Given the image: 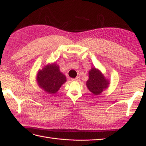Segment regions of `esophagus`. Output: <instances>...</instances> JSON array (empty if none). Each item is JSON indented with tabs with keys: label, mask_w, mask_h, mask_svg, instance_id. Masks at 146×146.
Returning a JSON list of instances; mask_svg holds the SVG:
<instances>
[{
	"label": "esophagus",
	"mask_w": 146,
	"mask_h": 146,
	"mask_svg": "<svg viewBox=\"0 0 146 146\" xmlns=\"http://www.w3.org/2000/svg\"><path fill=\"white\" fill-rule=\"evenodd\" d=\"M71 80H72V81L78 82V81H80V77H77L76 78H72Z\"/></svg>",
	"instance_id": "esophagus-1"
}]
</instances>
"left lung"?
<instances>
[{"label": "left lung", "instance_id": "left-lung-1", "mask_svg": "<svg viewBox=\"0 0 146 146\" xmlns=\"http://www.w3.org/2000/svg\"><path fill=\"white\" fill-rule=\"evenodd\" d=\"M109 84L110 82L99 69L92 68L89 71V79L86 82V86L94 95L100 94L108 87Z\"/></svg>", "mask_w": 146, "mask_h": 146}]
</instances>
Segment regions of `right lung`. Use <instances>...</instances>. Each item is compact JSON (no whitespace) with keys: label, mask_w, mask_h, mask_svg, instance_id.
I'll use <instances>...</instances> for the list:
<instances>
[{"label":"right lung","mask_w":146,"mask_h":146,"mask_svg":"<svg viewBox=\"0 0 146 146\" xmlns=\"http://www.w3.org/2000/svg\"><path fill=\"white\" fill-rule=\"evenodd\" d=\"M39 86L50 94H55L61 85L66 82L64 75L60 71L59 66L55 63L48 64L37 74Z\"/></svg>","instance_id":"1"}]
</instances>
